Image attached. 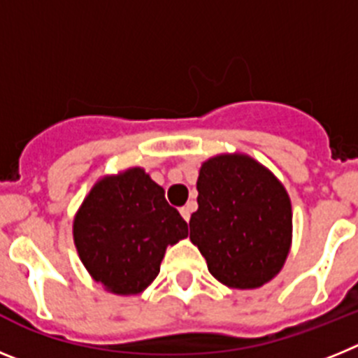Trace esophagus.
<instances>
[{"mask_svg":"<svg viewBox=\"0 0 358 358\" xmlns=\"http://www.w3.org/2000/svg\"><path fill=\"white\" fill-rule=\"evenodd\" d=\"M179 211H181L182 218H185L186 222H188V220H189V215H192V211H194V206H192V204H186V206H182Z\"/></svg>","mask_w":358,"mask_h":358,"instance_id":"esophagus-1","label":"esophagus"}]
</instances>
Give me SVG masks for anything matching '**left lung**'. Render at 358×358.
<instances>
[{
    "label": "left lung",
    "mask_w": 358,
    "mask_h": 358,
    "mask_svg": "<svg viewBox=\"0 0 358 358\" xmlns=\"http://www.w3.org/2000/svg\"><path fill=\"white\" fill-rule=\"evenodd\" d=\"M197 192L189 240L208 271L231 289L273 280L292 242V206L274 173L245 154H220L202 163Z\"/></svg>",
    "instance_id": "obj_1"
}]
</instances>
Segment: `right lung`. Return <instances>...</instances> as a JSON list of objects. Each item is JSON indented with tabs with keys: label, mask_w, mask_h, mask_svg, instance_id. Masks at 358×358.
<instances>
[{
	"label": "right lung",
	"mask_w": 358,
	"mask_h": 358,
	"mask_svg": "<svg viewBox=\"0 0 358 358\" xmlns=\"http://www.w3.org/2000/svg\"><path fill=\"white\" fill-rule=\"evenodd\" d=\"M186 236L185 218L140 166L100 179L73 220L84 267L120 296L143 292L159 274L166 248Z\"/></svg>",
	"instance_id": "add662e5"
}]
</instances>
